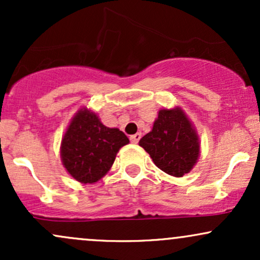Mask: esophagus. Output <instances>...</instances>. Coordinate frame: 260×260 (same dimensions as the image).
Segmentation results:
<instances>
[{
    "instance_id": "esophagus-1",
    "label": "esophagus",
    "mask_w": 260,
    "mask_h": 260,
    "mask_svg": "<svg viewBox=\"0 0 260 260\" xmlns=\"http://www.w3.org/2000/svg\"><path fill=\"white\" fill-rule=\"evenodd\" d=\"M140 138H142V134H140V133H136V134H133V136L129 137L131 142H132L133 144H137V143L139 142Z\"/></svg>"
}]
</instances>
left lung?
Segmentation results:
<instances>
[{"mask_svg": "<svg viewBox=\"0 0 260 260\" xmlns=\"http://www.w3.org/2000/svg\"><path fill=\"white\" fill-rule=\"evenodd\" d=\"M161 171L183 177L196 166L201 155V142L196 127L180 106L161 109L153 129L139 140Z\"/></svg>", "mask_w": 260, "mask_h": 260, "instance_id": "8db88e82", "label": "left lung"}]
</instances>
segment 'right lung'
Here are the masks:
<instances>
[{"label":"right lung","mask_w":260,"mask_h":260,"mask_svg":"<svg viewBox=\"0 0 260 260\" xmlns=\"http://www.w3.org/2000/svg\"><path fill=\"white\" fill-rule=\"evenodd\" d=\"M128 143L122 131L106 127L96 113L82 107L62 137L61 161L76 181L95 183L110 171L118 150Z\"/></svg>","instance_id":"right-lung-1"}]
</instances>
